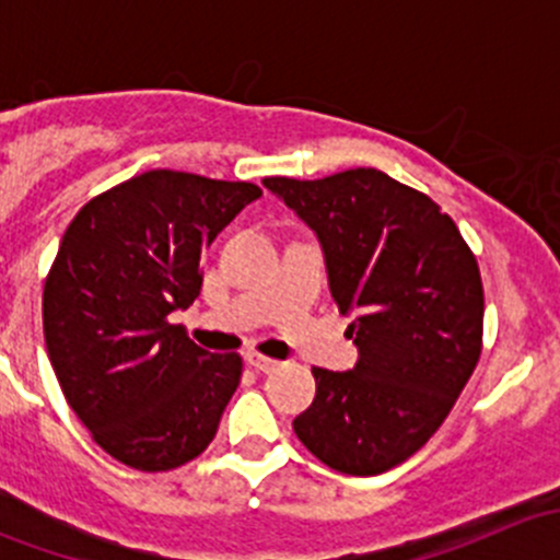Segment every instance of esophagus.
I'll return each instance as SVG.
<instances>
[{
	"label": "esophagus",
	"instance_id": "obj_1",
	"mask_svg": "<svg viewBox=\"0 0 560 560\" xmlns=\"http://www.w3.org/2000/svg\"><path fill=\"white\" fill-rule=\"evenodd\" d=\"M246 363L252 365L254 371H259V374H270V371L279 369V360L262 358V354H257V352H248L246 354Z\"/></svg>",
	"mask_w": 560,
	"mask_h": 560
}]
</instances>
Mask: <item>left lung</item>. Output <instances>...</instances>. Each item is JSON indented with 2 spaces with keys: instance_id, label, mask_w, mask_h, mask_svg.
Here are the masks:
<instances>
[{
  "instance_id": "obj_1",
  "label": "left lung",
  "mask_w": 560,
  "mask_h": 560,
  "mask_svg": "<svg viewBox=\"0 0 560 560\" xmlns=\"http://www.w3.org/2000/svg\"><path fill=\"white\" fill-rule=\"evenodd\" d=\"M265 189L314 230L338 312L352 314V371L314 369V404L292 420L325 466L371 477L415 455L482 352L477 257L428 195L374 167L273 175Z\"/></svg>"
}]
</instances>
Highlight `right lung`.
<instances>
[{
    "instance_id": "obj_1",
    "label": "right lung",
    "mask_w": 560,
    "mask_h": 560,
    "mask_svg": "<svg viewBox=\"0 0 560 560\" xmlns=\"http://www.w3.org/2000/svg\"><path fill=\"white\" fill-rule=\"evenodd\" d=\"M262 197L246 180L149 171L78 211L43 290V330L67 404L107 455L171 471L217 436L241 382L167 316L200 295L202 252Z\"/></svg>"
}]
</instances>
